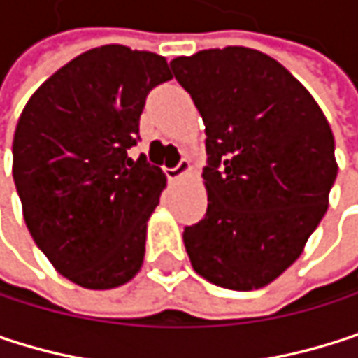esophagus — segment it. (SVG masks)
Returning <instances> with one entry per match:
<instances>
[{
  "label": "esophagus",
  "mask_w": 358,
  "mask_h": 358,
  "mask_svg": "<svg viewBox=\"0 0 358 358\" xmlns=\"http://www.w3.org/2000/svg\"><path fill=\"white\" fill-rule=\"evenodd\" d=\"M163 171H165V176H167V180H178V178H182L185 173L191 171V163H189V159H180V161H178V165L165 167Z\"/></svg>",
  "instance_id": "34e87169"
}]
</instances>
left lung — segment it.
Returning a JSON list of instances; mask_svg holds the SVG:
<instances>
[{
  "label": "left lung",
  "mask_w": 358,
  "mask_h": 358,
  "mask_svg": "<svg viewBox=\"0 0 358 358\" xmlns=\"http://www.w3.org/2000/svg\"><path fill=\"white\" fill-rule=\"evenodd\" d=\"M206 123L208 212L185 229L193 268L214 285H268L302 254L338 176L331 127L275 58L241 45L169 62Z\"/></svg>",
  "instance_id": "left-lung-1"
}]
</instances>
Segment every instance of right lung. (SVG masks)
Returning a JSON list of instances; mask_svg holds the SVG:
<instances>
[{
  "mask_svg": "<svg viewBox=\"0 0 358 358\" xmlns=\"http://www.w3.org/2000/svg\"><path fill=\"white\" fill-rule=\"evenodd\" d=\"M169 79L163 56L100 45L41 83L18 119L12 173L27 229L81 287H119L142 266L165 173L127 150L148 92Z\"/></svg>",
  "mask_w": 358,
  "mask_h": 358,
  "instance_id": "add662e5",
  "label": "right lung"
}]
</instances>
